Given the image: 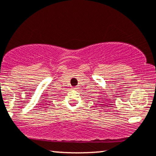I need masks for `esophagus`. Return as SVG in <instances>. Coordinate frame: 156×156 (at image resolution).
<instances>
[{
  "instance_id": "obj_1",
  "label": "esophagus",
  "mask_w": 156,
  "mask_h": 156,
  "mask_svg": "<svg viewBox=\"0 0 156 156\" xmlns=\"http://www.w3.org/2000/svg\"><path fill=\"white\" fill-rule=\"evenodd\" d=\"M73 89H77V88L76 87H73Z\"/></svg>"
}]
</instances>
